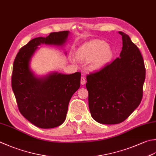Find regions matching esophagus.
Masks as SVG:
<instances>
[{
  "label": "esophagus",
  "mask_w": 156,
  "mask_h": 156,
  "mask_svg": "<svg viewBox=\"0 0 156 156\" xmlns=\"http://www.w3.org/2000/svg\"><path fill=\"white\" fill-rule=\"evenodd\" d=\"M80 83L82 85H84V84H85V83H86V80H85V78L84 77H81Z\"/></svg>",
  "instance_id": "obj_1"
}]
</instances>
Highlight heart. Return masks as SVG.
I'll return each mask as SVG.
<instances>
[{
    "label": "heart",
    "instance_id": "heart-1",
    "mask_svg": "<svg viewBox=\"0 0 156 156\" xmlns=\"http://www.w3.org/2000/svg\"><path fill=\"white\" fill-rule=\"evenodd\" d=\"M105 42L94 40L85 44L76 53V58L80 62H90V69H96L109 60L112 51ZM75 62L74 59H72Z\"/></svg>",
    "mask_w": 156,
    "mask_h": 156
}]
</instances>
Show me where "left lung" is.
Instances as JSON below:
<instances>
[{"label": "left lung", "instance_id": "1", "mask_svg": "<svg viewBox=\"0 0 156 156\" xmlns=\"http://www.w3.org/2000/svg\"><path fill=\"white\" fill-rule=\"evenodd\" d=\"M118 33L122 38L120 57L87 76L91 116L103 124L122 122L143 97L145 68L141 53L129 36Z\"/></svg>", "mask_w": 156, "mask_h": 156}]
</instances>
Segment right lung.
<instances>
[{
	"instance_id": "add662e5",
	"label": "right lung",
	"mask_w": 156,
	"mask_h": 156,
	"mask_svg": "<svg viewBox=\"0 0 156 156\" xmlns=\"http://www.w3.org/2000/svg\"><path fill=\"white\" fill-rule=\"evenodd\" d=\"M69 34L51 32L46 38H34L20 48L14 60L11 86L18 108L24 118L41 129H52L63 123L70 99L80 88L81 73L53 72L39 78L30 69V60L38 46H63Z\"/></svg>"
}]
</instances>
